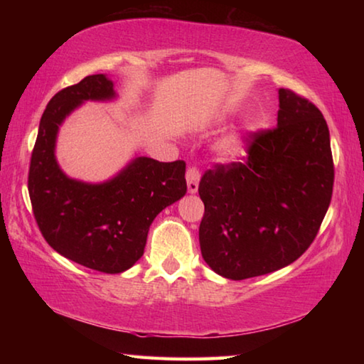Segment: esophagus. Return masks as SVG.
Segmentation results:
<instances>
[{"label":"esophagus","instance_id":"1","mask_svg":"<svg viewBox=\"0 0 364 364\" xmlns=\"http://www.w3.org/2000/svg\"><path fill=\"white\" fill-rule=\"evenodd\" d=\"M199 181H200V171L197 167H189L186 171V183H188V193L196 194L197 189H199Z\"/></svg>","mask_w":364,"mask_h":364}]
</instances>
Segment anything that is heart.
Masks as SVG:
<instances>
[{"label":"heart","mask_w":364,"mask_h":364,"mask_svg":"<svg viewBox=\"0 0 364 364\" xmlns=\"http://www.w3.org/2000/svg\"><path fill=\"white\" fill-rule=\"evenodd\" d=\"M220 156L225 159H234L242 152V139L239 134H232L220 144Z\"/></svg>","instance_id":"obj_1"}]
</instances>
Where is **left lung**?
<instances>
[{"mask_svg": "<svg viewBox=\"0 0 364 364\" xmlns=\"http://www.w3.org/2000/svg\"><path fill=\"white\" fill-rule=\"evenodd\" d=\"M278 127L250 134L245 162L217 165L199 183L205 263L241 281L291 264L310 247L334 184L329 128L319 109L279 88Z\"/></svg>", "mask_w": 364, "mask_h": 364, "instance_id": "left-lung-1", "label": "left lung"}]
</instances>
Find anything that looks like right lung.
Returning <instances> with one entry per match:
<instances>
[{"mask_svg": "<svg viewBox=\"0 0 364 364\" xmlns=\"http://www.w3.org/2000/svg\"><path fill=\"white\" fill-rule=\"evenodd\" d=\"M104 73L60 90L43 112L28 171V194L43 237L69 260L101 273L132 268L144 254L154 218L186 194V164L136 156L102 183L67 176L56 159L59 127L86 101H112Z\"/></svg>", "mask_w": 364, "mask_h": 364, "instance_id": "right-lung-1", "label": "right lung"}]
</instances>
